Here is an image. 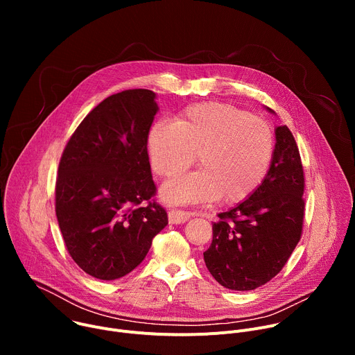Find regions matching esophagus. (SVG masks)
Instances as JSON below:
<instances>
[{
	"label": "esophagus",
	"instance_id": "esophagus-1",
	"mask_svg": "<svg viewBox=\"0 0 355 355\" xmlns=\"http://www.w3.org/2000/svg\"><path fill=\"white\" fill-rule=\"evenodd\" d=\"M189 219V214L185 211H170L168 212V222L171 225H181Z\"/></svg>",
	"mask_w": 355,
	"mask_h": 355
}]
</instances>
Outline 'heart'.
Segmentation results:
<instances>
[{"mask_svg": "<svg viewBox=\"0 0 355 355\" xmlns=\"http://www.w3.org/2000/svg\"><path fill=\"white\" fill-rule=\"evenodd\" d=\"M146 147L151 168L163 178L181 174L198 156L200 171L163 185L162 198L168 204L218 198L237 204L264 181L274 155V136L259 116L227 104L205 103L187 108L174 123H155Z\"/></svg>", "mask_w": 355, "mask_h": 355, "instance_id": "b5f03b06", "label": "heart"}]
</instances>
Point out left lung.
Wrapping results in <instances>:
<instances>
[{"label":"left lung","instance_id":"8db88e82","mask_svg":"<svg viewBox=\"0 0 355 355\" xmlns=\"http://www.w3.org/2000/svg\"><path fill=\"white\" fill-rule=\"evenodd\" d=\"M303 187L296 141L288 126H278L272 160L261 185L234 208L219 214L212 225L214 239L204 260L220 285L251 291L282 270L302 234Z\"/></svg>","mask_w":355,"mask_h":355}]
</instances>
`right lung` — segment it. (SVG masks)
<instances>
[{
  "label": "right lung",
  "mask_w": 355,
  "mask_h": 355,
  "mask_svg": "<svg viewBox=\"0 0 355 355\" xmlns=\"http://www.w3.org/2000/svg\"><path fill=\"white\" fill-rule=\"evenodd\" d=\"M156 98L150 89L105 98L63 151L56 216L71 259L94 278L112 281L133 271L168 223L167 212L150 200L156 185L146 140L159 112Z\"/></svg>",
  "instance_id": "add662e5"
}]
</instances>
